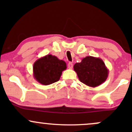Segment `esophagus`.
<instances>
[{
	"label": "esophagus",
	"mask_w": 132,
	"mask_h": 132,
	"mask_svg": "<svg viewBox=\"0 0 132 132\" xmlns=\"http://www.w3.org/2000/svg\"><path fill=\"white\" fill-rule=\"evenodd\" d=\"M72 67H73V64H72V63H71V62H69V63H68V68H69V69H72Z\"/></svg>",
	"instance_id": "34e87169"
}]
</instances>
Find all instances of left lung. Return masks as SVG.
Returning <instances> with one entry per match:
<instances>
[{
	"label": "left lung",
	"mask_w": 132,
	"mask_h": 132,
	"mask_svg": "<svg viewBox=\"0 0 132 132\" xmlns=\"http://www.w3.org/2000/svg\"><path fill=\"white\" fill-rule=\"evenodd\" d=\"M74 70L81 82L92 87L104 83L109 75L108 69L102 59L90 56L84 57L81 63H76Z\"/></svg>",
	"instance_id": "1"
}]
</instances>
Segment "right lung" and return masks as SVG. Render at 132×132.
<instances>
[{"mask_svg":"<svg viewBox=\"0 0 132 132\" xmlns=\"http://www.w3.org/2000/svg\"><path fill=\"white\" fill-rule=\"evenodd\" d=\"M66 63L55 56L47 54L34 63L33 77L43 85H50L60 80L62 72L66 70Z\"/></svg>","mask_w":132,"mask_h":132,"instance_id":"right-lung-1","label":"right lung"}]
</instances>
